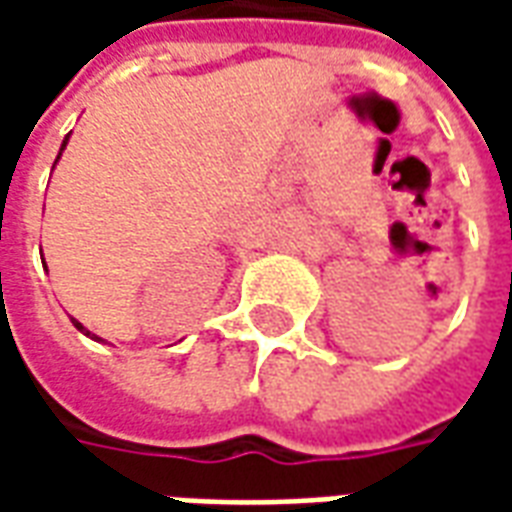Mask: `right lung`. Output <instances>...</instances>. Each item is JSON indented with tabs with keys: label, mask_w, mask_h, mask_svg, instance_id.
Instances as JSON below:
<instances>
[{
	"label": "right lung",
	"mask_w": 512,
	"mask_h": 512,
	"mask_svg": "<svg viewBox=\"0 0 512 512\" xmlns=\"http://www.w3.org/2000/svg\"><path fill=\"white\" fill-rule=\"evenodd\" d=\"M68 139H71V134H68V136H65V139H62V147H60V153H57V161H60L62 150H65V145H68ZM57 161H54V164H57ZM71 321H73V326H76V329H79V332H82V334H87V337H90V340H101V337H98V334H93V332H90V329H84L82 323L76 321V318H71Z\"/></svg>",
	"instance_id": "obj_1"
}]
</instances>
